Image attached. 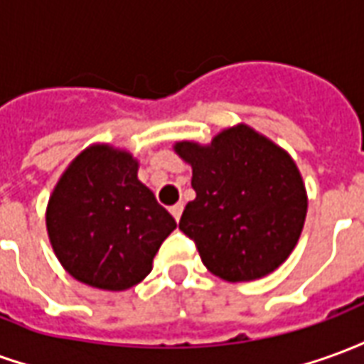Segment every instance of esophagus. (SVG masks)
Masks as SVG:
<instances>
[{
    "instance_id": "1",
    "label": "esophagus",
    "mask_w": 364,
    "mask_h": 364,
    "mask_svg": "<svg viewBox=\"0 0 364 364\" xmlns=\"http://www.w3.org/2000/svg\"><path fill=\"white\" fill-rule=\"evenodd\" d=\"M169 213L173 214L175 220L179 222V218H181V214H183V203H177V205L171 206V208H169Z\"/></svg>"
}]
</instances>
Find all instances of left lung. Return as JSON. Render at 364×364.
I'll list each match as a JSON object with an SVG mask.
<instances>
[{
	"label": "left lung",
	"instance_id": "left-lung-1",
	"mask_svg": "<svg viewBox=\"0 0 364 364\" xmlns=\"http://www.w3.org/2000/svg\"><path fill=\"white\" fill-rule=\"evenodd\" d=\"M173 150L193 169L197 193L179 228L195 240L205 267L228 282L255 281L281 267L308 210L304 181L289 151L244 122L208 144L181 140Z\"/></svg>",
	"mask_w": 364,
	"mask_h": 364
}]
</instances>
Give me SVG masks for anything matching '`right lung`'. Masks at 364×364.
Returning a JSON list of instances; mask_svg holds the SVG:
<instances>
[{"instance_id": "add662e5", "label": "right lung", "mask_w": 364, "mask_h": 364, "mask_svg": "<svg viewBox=\"0 0 364 364\" xmlns=\"http://www.w3.org/2000/svg\"><path fill=\"white\" fill-rule=\"evenodd\" d=\"M138 159L91 144L60 175L46 205V232L60 265L101 290H127L151 271L173 216L138 179Z\"/></svg>"}]
</instances>
